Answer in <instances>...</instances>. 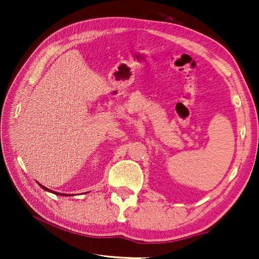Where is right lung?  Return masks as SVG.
Segmentation results:
<instances>
[{
  "instance_id": "add662e5",
  "label": "right lung",
  "mask_w": 259,
  "mask_h": 259,
  "mask_svg": "<svg viewBox=\"0 0 259 259\" xmlns=\"http://www.w3.org/2000/svg\"><path fill=\"white\" fill-rule=\"evenodd\" d=\"M37 184H38V183H37ZM38 186H40L42 189H45L46 191H49V192H52V194H54V195H58V196H68L67 194H60V192H57V191H53V190H51V189H49V188H47V187L42 186L41 184H38Z\"/></svg>"
}]
</instances>
